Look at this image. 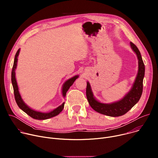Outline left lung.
<instances>
[{
  "label": "left lung",
  "mask_w": 158,
  "mask_h": 158,
  "mask_svg": "<svg viewBox=\"0 0 158 158\" xmlns=\"http://www.w3.org/2000/svg\"><path fill=\"white\" fill-rule=\"evenodd\" d=\"M130 45L133 51L137 55L139 69L136 78L132 88L122 99L110 104L101 103L95 99L91 85L89 82H87L86 96L87 101L91 107L99 113L112 117L123 116L136 104L141 98L143 89L145 66L138 48L131 42H130Z\"/></svg>",
  "instance_id": "obj_1"
}]
</instances>
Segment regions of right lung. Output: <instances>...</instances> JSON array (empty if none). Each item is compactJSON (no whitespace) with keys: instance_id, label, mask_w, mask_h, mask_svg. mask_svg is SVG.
<instances>
[{"instance_id":"add662e5","label":"right lung","mask_w":158,"mask_h":158,"mask_svg":"<svg viewBox=\"0 0 158 158\" xmlns=\"http://www.w3.org/2000/svg\"><path fill=\"white\" fill-rule=\"evenodd\" d=\"M19 52H20V49H19V50L17 51V52L15 54L14 65H13V67H12V74H11V81H12V86H13V89H14V97H15V99L17 102V104L18 105V106L19 107L20 109H21L24 112H25L27 114H28L29 116H31V118H32L35 119H38V120L48 119L49 118H51L52 117H54V116L58 115L64 109V102H63L60 106H59L56 109H54L53 110H52L49 112H41L36 111L35 110L32 109L27 105H26V104L24 102V101L22 100V99L20 96V94L19 93V87L17 85L16 79H15V69L17 67V57L19 54ZM78 77H79V76L77 75L65 82V83L63 84L62 89L63 97L65 96L67 91H68L70 87L73 84L74 82Z\"/></svg>"}]
</instances>
